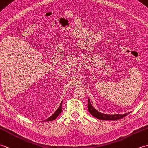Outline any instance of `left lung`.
Listing matches in <instances>:
<instances>
[{
	"label": "left lung",
	"instance_id": "obj_1",
	"mask_svg": "<svg viewBox=\"0 0 148 148\" xmlns=\"http://www.w3.org/2000/svg\"><path fill=\"white\" fill-rule=\"evenodd\" d=\"M88 109L90 114L92 116H93L94 117H95L99 119H102V120H117V119L123 118L130 113V112H128V113H126V114H113V115L103 114V113L97 111V110L94 108L92 105H91L89 99L88 100Z\"/></svg>",
	"mask_w": 148,
	"mask_h": 148
}]
</instances>
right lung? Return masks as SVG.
<instances>
[{
    "label": "right lung",
    "instance_id": "obj_1",
    "mask_svg": "<svg viewBox=\"0 0 148 148\" xmlns=\"http://www.w3.org/2000/svg\"><path fill=\"white\" fill-rule=\"evenodd\" d=\"M62 102H61L59 108H58V109L56 110V111H55V112L51 116H50V117L49 118H48L47 119H46V120H45L44 121H53L54 120V119H55L56 118L58 117V115L60 114L61 112H62Z\"/></svg>",
    "mask_w": 148,
    "mask_h": 148
}]
</instances>
